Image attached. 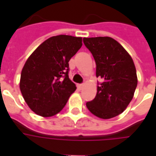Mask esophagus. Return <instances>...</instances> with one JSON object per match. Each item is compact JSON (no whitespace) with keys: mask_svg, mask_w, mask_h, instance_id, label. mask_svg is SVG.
Returning a JSON list of instances; mask_svg holds the SVG:
<instances>
[{"mask_svg":"<svg viewBox=\"0 0 156 156\" xmlns=\"http://www.w3.org/2000/svg\"><path fill=\"white\" fill-rule=\"evenodd\" d=\"M83 84H78V88L79 89V90H82V89H83Z\"/></svg>","mask_w":156,"mask_h":156,"instance_id":"esophagus-1","label":"esophagus"}]
</instances>
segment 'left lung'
<instances>
[{
  "label": "left lung",
  "mask_w": 156,
  "mask_h": 156,
  "mask_svg": "<svg viewBox=\"0 0 156 156\" xmlns=\"http://www.w3.org/2000/svg\"><path fill=\"white\" fill-rule=\"evenodd\" d=\"M83 43L94 56L96 76L103 79L94 99L86 106L100 119L116 117L126 109L137 87L134 61L123 46L109 37H84Z\"/></svg>",
  "instance_id": "obj_1"
}]
</instances>
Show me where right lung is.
I'll list each match as a JSON object with an SVG mask.
<instances>
[{
	"label": "right lung",
	"instance_id": "obj_1",
	"mask_svg": "<svg viewBox=\"0 0 156 156\" xmlns=\"http://www.w3.org/2000/svg\"><path fill=\"white\" fill-rule=\"evenodd\" d=\"M82 37H51L30 55L21 73L20 90L32 111L51 117L61 111L76 90L68 78V62L82 47Z\"/></svg>",
	"mask_w": 156,
	"mask_h": 156
}]
</instances>
